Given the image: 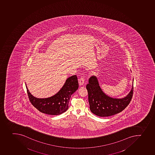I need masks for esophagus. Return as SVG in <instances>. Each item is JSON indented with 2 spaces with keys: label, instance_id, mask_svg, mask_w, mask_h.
Returning <instances> with one entry per match:
<instances>
[{
  "label": "esophagus",
  "instance_id": "esophagus-1",
  "mask_svg": "<svg viewBox=\"0 0 155 155\" xmlns=\"http://www.w3.org/2000/svg\"><path fill=\"white\" fill-rule=\"evenodd\" d=\"M78 81H79V84H80V85H83V84H84V77L81 75V78H79Z\"/></svg>",
  "mask_w": 155,
  "mask_h": 155
}]
</instances>
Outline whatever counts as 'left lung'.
Masks as SVG:
<instances>
[{
	"label": "left lung",
	"instance_id": "obj_1",
	"mask_svg": "<svg viewBox=\"0 0 155 155\" xmlns=\"http://www.w3.org/2000/svg\"><path fill=\"white\" fill-rule=\"evenodd\" d=\"M134 81V80H133ZM86 88L87 90L90 110L100 117H107L122 111L130 103L133 94V84L129 94L122 98H114L106 95L99 86L94 75L90 77Z\"/></svg>",
	"mask_w": 155,
	"mask_h": 155
}]
</instances>
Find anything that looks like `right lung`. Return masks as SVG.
I'll return each instance as SVG.
<instances>
[{
  "mask_svg": "<svg viewBox=\"0 0 155 155\" xmlns=\"http://www.w3.org/2000/svg\"><path fill=\"white\" fill-rule=\"evenodd\" d=\"M30 101L39 111L47 114L57 115L66 112L71 95L78 89L77 75L68 78L62 88L55 95L46 98H37L30 94L27 87Z\"/></svg>",
  "mask_w": 155,
  "mask_h": 155,
  "instance_id": "obj_1",
  "label": "right lung"
}]
</instances>
